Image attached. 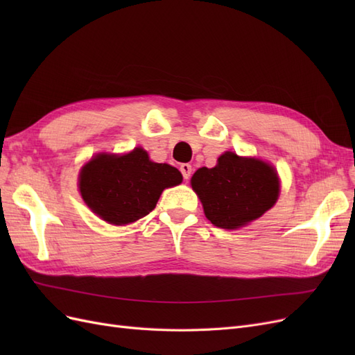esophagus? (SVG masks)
I'll list each match as a JSON object with an SVG mask.
<instances>
[{
  "mask_svg": "<svg viewBox=\"0 0 355 355\" xmlns=\"http://www.w3.org/2000/svg\"><path fill=\"white\" fill-rule=\"evenodd\" d=\"M180 171H182V176H184V179H189L191 178V171H192V167L189 166V164H187V163H184V164H180Z\"/></svg>",
  "mask_w": 355,
  "mask_h": 355,
  "instance_id": "obj_1",
  "label": "esophagus"
}]
</instances>
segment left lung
Instances as JSON below:
<instances>
[{"instance_id": "obj_1", "label": "left lung", "mask_w": 355, "mask_h": 355, "mask_svg": "<svg viewBox=\"0 0 355 355\" xmlns=\"http://www.w3.org/2000/svg\"><path fill=\"white\" fill-rule=\"evenodd\" d=\"M214 227L235 230L270 210L280 192L275 170L265 161L234 153L219 157L213 168L201 167L191 179Z\"/></svg>"}]
</instances>
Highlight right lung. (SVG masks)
<instances>
[{
  "instance_id": "1",
  "label": "right lung",
  "mask_w": 355,
  "mask_h": 355,
  "mask_svg": "<svg viewBox=\"0 0 355 355\" xmlns=\"http://www.w3.org/2000/svg\"><path fill=\"white\" fill-rule=\"evenodd\" d=\"M182 182L180 171L153 163L142 148L116 157L101 154L81 170L80 191L85 204L103 220L125 225L157 206L166 188Z\"/></svg>"
}]
</instances>
